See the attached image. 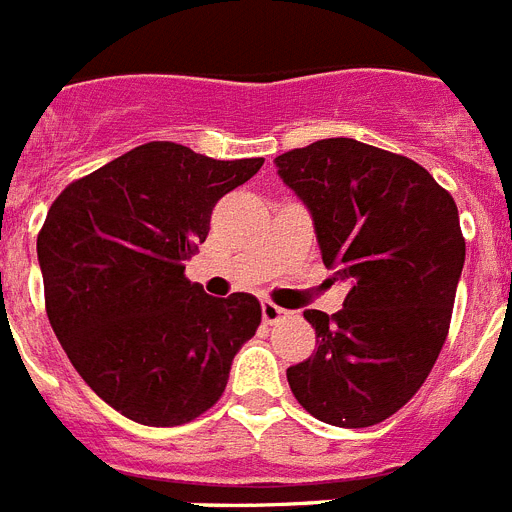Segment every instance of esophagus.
Instances as JSON below:
<instances>
[{
  "mask_svg": "<svg viewBox=\"0 0 512 512\" xmlns=\"http://www.w3.org/2000/svg\"><path fill=\"white\" fill-rule=\"evenodd\" d=\"M261 316H264V323H277L279 318L287 316V310L266 300V303H261Z\"/></svg>",
  "mask_w": 512,
  "mask_h": 512,
  "instance_id": "1",
  "label": "esophagus"
}]
</instances>
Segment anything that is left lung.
I'll return each instance as SVG.
<instances>
[{"instance_id": "obj_1", "label": "left lung", "mask_w": 512, "mask_h": 512, "mask_svg": "<svg viewBox=\"0 0 512 512\" xmlns=\"http://www.w3.org/2000/svg\"><path fill=\"white\" fill-rule=\"evenodd\" d=\"M274 165L313 217L334 282H349L339 313H303L318 349L287 381L326 425H378L419 391L448 336L466 259L456 202L422 165L357 139H321Z\"/></svg>"}]
</instances>
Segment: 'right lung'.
<instances>
[{
    "label": "right lung",
    "instance_id": "obj_1",
    "mask_svg": "<svg viewBox=\"0 0 512 512\" xmlns=\"http://www.w3.org/2000/svg\"><path fill=\"white\" fill-rule=\"evenodd\" d=\"M261 165L147 142L69 183L48 209L38 264L51 329L82 381L139 425L207 412L259 329L253 295L212 298L183 269L214 204Z\"/></svg>",
    "mask_w": 512,
    "mask_h": 512
}]
</instances>
